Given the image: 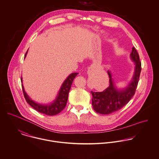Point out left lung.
I'll use <instances>...</instances> for the list:
<instances>
[{
    "label": "left lung",
    "mask_w": 159,
    "mask_h": 159,
    "mask_svg": "<svg viewBox=\"0 0 159 159\" xmlns=\"http://www.w3.org/2000/svg\"><path fill=\"white\" fill-rule=\"evenodd\" d=\"M130 57L134 63L135 67L133 76L127 87L118 89L114 84L110 71H108L109 86L102 92L91 91L93 96L92 105L96 112L107 115L116 111L125 106L134 95L141 71V63L139 54L134 47Z\"/></svg>",
    "instance_id": "8db88e82"
}]
</instances>
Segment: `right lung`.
<instances>
[{
  "label": "right lung",
  "mask_w": 159,
  "mask_h": 159,
  "mask_svg": "<svg viewBox=\"0 0 159 159\" xmlns=\"http://www.w3.org/2000/svg\"><path fill=\"white\" fill-rule=\"evenodd\" d=\"M28 53V51L25 54V57H26V54ZM78 73H71L64 81L58 93L56 99L53 101L52 102L48 104H41L39 103L36 102L35 101H33L26 94L25 91L24 87L23 84H21L23 92L24 94V97L30 106H31L33 108H34L38 111L46 114L47 115H55L59 113L61 111H62L65 106L66 105L67 100H68V96L71 88L72 83L75 78L77 76ZM21 81L23 83L22 77L21 78Z\"/></svg>",
  "instance_id": "obj_1"
}]
</instances>
